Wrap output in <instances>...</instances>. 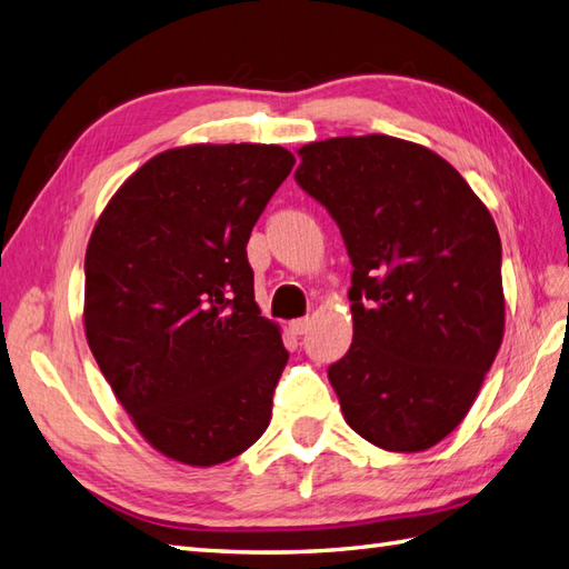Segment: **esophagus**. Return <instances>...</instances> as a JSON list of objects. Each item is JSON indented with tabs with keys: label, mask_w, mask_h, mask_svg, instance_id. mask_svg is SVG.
Wrapping results in <instances>:
<instances>
[{
	"label": "esophagus",
	"mask_w": 569,
	"mask_h": 569,
	"mask_svg": "<svg viewBox=\"0 0 569 569\" xmlns=\"http://www.w3.org/2000/svg\"><path fill=\"white\" fill-rule=\"evenodd\" d=\"M288 327L293 335H306L310 329V317H300V320H293Z\"/></svg>",
	"instance_id": "1"
}]
</instances>
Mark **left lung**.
<instances>
[{
    "label": "left lung",
    "instance_id": "1",
    "mask_svg": "<svg viewBox=\"0 0 569 569\" xmlns=\"http://www.w3.org/2000/svg\"><path fill=\"white\" fill-rule=\"evenodd\" d=\"M298 154L353 263V341L327 373L341 415L378 448L427 451L466 419L505 337L497 224L425 144L373 133Z\"/></svg>",
    "mask_w": 569,
    "mask_h": 569
}]
</instances>
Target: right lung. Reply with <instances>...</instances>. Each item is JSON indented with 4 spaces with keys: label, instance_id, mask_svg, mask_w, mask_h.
I'll use <instances>...</instances> for the list:
<instances>
[{
    "label": "right lung",
    "instance_id": "right-lung-1",
    "mask_svg": "<svg viewBox=\"0 0 569 569\" xmlns=\"http://www.w3.org/2000/svg\"><path fill=\"white\" fill-rule=\"evenodd\" d=\"M293 164L281 144L171 148L91 230L89 349L142 439L181 466L224 463L271 421L288 351L254 300L247 242Z\"/></svg>",
    "mask_w": 569,
    "mask_h": 569
}]
</instances>
